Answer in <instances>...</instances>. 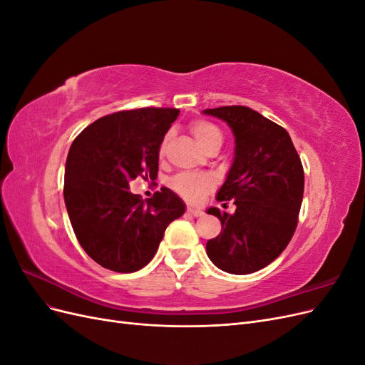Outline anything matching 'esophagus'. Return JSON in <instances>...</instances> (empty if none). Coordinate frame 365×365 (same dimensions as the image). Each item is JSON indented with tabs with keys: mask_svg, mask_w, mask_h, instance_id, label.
Returning <instances> with one entry per match:
<instances>
[{
	"mask_svg": "<svg viewBox=\"0 0 365 365\" xmlns=\"http://www.w3.org/2000/svg\"><path fill=\"white\" fill-rule=\"evenodd\" d=\"M187 215L195 216V217H200V216H202V215H204V212H202V210H200V208L189 207V208H187Z\"/></svg>",
	"mask_w": 365,
	"mask_h": 365,
	"instance_id": "esophagus-1",
	"label": "esophagus"
}]
</instances>
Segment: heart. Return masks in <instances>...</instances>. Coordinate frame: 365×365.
<instances>
[{"mask_svg":"<svg viewBox=\"0 0 365 365\" xmlns=\"http://www.w3.org/2000/svg\"><path fill=\"white\" fill-rule=\"evenodd\" d=\"M192 134L204 150L210 146H220L224 141L222 130H220L215 123L208 120H196L192 123ZM169 135H165L160 146V153L164 152L165 143H168ZM170 187L178 193L181 197L189 202H200L202 197L213 189L215 181L208 173H193V172H181L172 176Z\"/></svg>","mask_w":365,"mask_h":365,"instance_id":"1","label":"heart"}]
</instances>
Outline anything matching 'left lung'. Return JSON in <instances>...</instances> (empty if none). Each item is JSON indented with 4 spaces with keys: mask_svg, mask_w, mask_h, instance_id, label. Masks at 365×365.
<instances>
[{
    "mask_svg": "<svg viewBox=\"0 0 365 365\" xmlns=\"http://www.w3.org/2000/svg\"><path fill=\"white\" fill-rule=\"evenodd\" d=\"M231 128L235 160L216 200L236 205L233 215L207 210L220 224L219 236L207 242V256L219 269L251 274L277 259L298 224L304 172L284 128L247 106L204 109ZM225 205V204H224Z\"/></svg>",
    "mask_w": 365,
    "mask_h": 365,
    "instance_id": "left-lung-1",
    "label": "left lung"
}]
</instances>
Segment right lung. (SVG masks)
I'll return each instance as SVG.
<instances>
[{
    "label": "right lung",
    "mask_w": 365,
    "mask_h": 365,
    "mask_svg": "<svg viewBox=\"0 0 365 365\" xmlns=\"http://www.w3.org/2000/svg\"><path fill=\"white\" fill-rule=\"evenodd\" d=\"M180 114L176 108H140L105 115L76 137L65 164L63 197L81 247L101 267L134 272L152 260L181 197L161 187L148 201L129 182L155 180L160 146Z\"/></svg>",
    "instance_id": "1"
}]
</instances>
